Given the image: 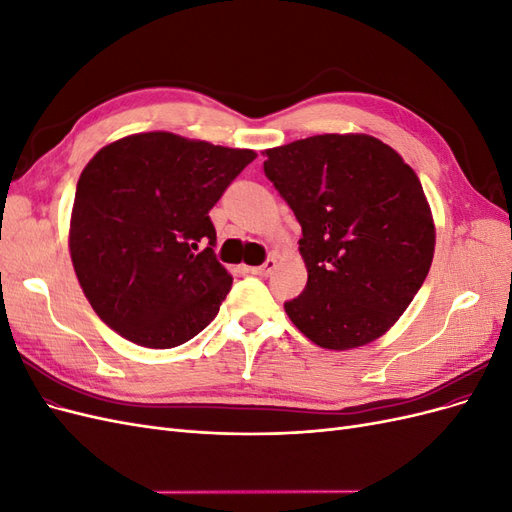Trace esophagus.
I'll return each instance as SVG.
<instances>
[{
	"instance_id": "1",
	"label": "esophagus",
	"mask_w": 512,
	"mask_h": 512,
	"mask_svg": "<svg viewBox=\"0 0 512 512\" xmlns=\"http://www.w3.org/2000/svg\"><path fill=\"white\" fill-rule=\"evenodd\" d=\"M277 267V260L271 256V258H267L265 262H262L260 267H250L247 271L250 273H254V275H262V277H267V275H271L273 273V269Z\"/></svg>"
}]
</instances>
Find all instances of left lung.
<instances>
[{
  "label": "left lung",
  "instance_id": "left-lung-1",
  "mask_svg": "<svg viewBox=\"0 0 512 512\" xmlns=\"http://www.w3.org/2000/svg\"><path fill=\"white\" fill-rule=\"evenodd\" d=\"M265 175L294 211L307 284L284 309L320 348L374 342L406 312L436 228L414 170L367 134H318L267 149Z\"/></svg>",
  "mask_w": 512,
  "mask_h": 512
}]
</instances>
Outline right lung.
Wrapping results in <instances>:
<instances>
[{"label": "right lung", "mask_w": 512, "mask_h": 512, "mask_svg": "<svg viewBox=\"0 0 512 512\" xmlns=\"http://www.w3.org/2000/svg\"><path fill=\"white\" fill-rule=\"evenodd\" d=\"M252 149L145 132L102 147L76 183L70 256L96 314L145 348H175L218 316L232 286L209 211Z\"/></svg>", "instance_id": "right-lung-1"}]
</instances>
